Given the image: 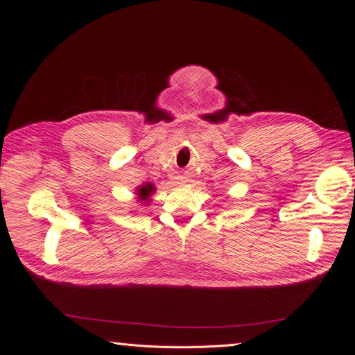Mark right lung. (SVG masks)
I'll list each match as a JSON object with an SVG mask.
<instances>
[{
  "mask_svg": "<svg viewBox=\"0 0 355 355\" xmlns=\"http://www.w3.org/2000/svg\"><path fill=\"white\" fill-rule=\"evenodd\" d=\"M155 185L151 184V182H146V184H142L139 185L135 191V194L137 196V201L141 204H145V206H148L149 202H151V196L155 192Z\"/></svg>",
  "mask_w": 355,
  "mask_h": 355,
  "instance_id": "add662e5",
  "label": "right lung"
}]
</instances>
